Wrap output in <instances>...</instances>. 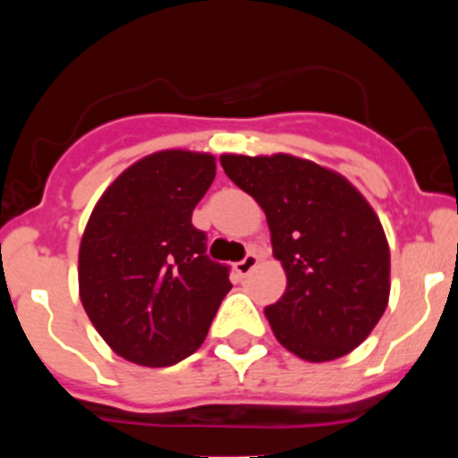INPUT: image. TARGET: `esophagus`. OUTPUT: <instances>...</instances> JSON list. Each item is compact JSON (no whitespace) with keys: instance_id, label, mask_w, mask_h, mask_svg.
Listing matches in <instances>:
<instances>
[{"instance_id":"1","label":"esophagus","mask_w":458,"mask_h":458,"mask_svg":"<svg viewBox=\"0 0 458 458\" xmlns=\"http://www.w3.org/2000/svg\"><path fill=\"white\" fill-rule=\"evenodd\" d=\"M257 263H259L257 252H248V255L237 263V272L239 275H250V272L257 267Z\"/></svg>"}]
</instances>
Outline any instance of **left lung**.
<instances>
[{
  "instance_id": "obj_1",
  "label": "left lung",
  "mask_w": 458,
  "mask_h": 458,
  "mask_svg": "<svg viewBox=\"0 0 458 458\" xmlns=\"http://www.w3.org/2000/svg\"><path fill=\"white\" fill-rule=\"evenodd\" d=\"M225 174L266 212L284 297L266 308L276 341L312 363L368 339L390 299V248L366 197L301 157L221 155Z\"/></svg>"
}]
</instances>
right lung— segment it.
<instances>
[{
	"label": "right lung",
	"instance_id": "obj_1",
	"mask_svg": "<svg viewBox=\"0 0 458 458\" xmlns=\"http://www.w3.org/2000/svg\"><path fill=\"white\" fill-rule=\"evenodd\" d=\"M216 174L215 157L159 150L99 197L80 246V299L95 330L126 361L174 366L199 350L228 266L206 255L192 210Z\"/></svg>",
	"mask_w": 458,
	"mask_h": 458
}]
</instances>
